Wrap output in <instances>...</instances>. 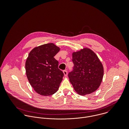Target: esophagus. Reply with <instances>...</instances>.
I'll return each mask as SVG.
<instances>
[{"label": "esophagus", "instance_id": "1", "mask_svg": "<svg viewBox=\"0 0 129 129\" xmlns=\"http://www.w3.org/2000/svg\"><path fill=\"white\" fill-rule=\"evenodd\" d=\"M63 73L64 74V75L65 76H67L68 75V71L67 70H64L63 71Z\"/></svg>", "mask_w": 129, "mask_h": 129}]
</instances>
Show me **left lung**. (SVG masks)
Returning <instances> with one entry per match:
<instances>
[{
	"mask_svg": "<svg viewBox=\"0 0 129 129\" xmlns=\"http://www.w3.org/2000/svg\"><path fill=\"white\" fill-rule=\"evenodd\" d=\"M74 70L69 74L74 90L84 96L95 91L100 86L104 68L98 56L91 49L83 48L72 54Z\"/></svg>",
	"mask_w": 129,
	"mask_h": 129,
	"instance_id": "left-lung-1",
	"label": "left lung"
}]
</instances>
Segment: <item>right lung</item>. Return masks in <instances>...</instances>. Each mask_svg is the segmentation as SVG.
<instances>
[{
    "mask_svg": "<svg viewBox=\"0 0 129 129\" xmlns=\"http://www.w3.org/2000/svg\"><path fill=\"white\" fill-rule=\"evenodd\" d=\"M59 47L54 43L36 47L29 53L25 62L26 74L34 90L42 96L52 95L58 90L63 73L54 58Z\"/></svg>",
    "mask_w": 129,
    "mask_h": 129,
    "instance_id": "1",
    "label": "right lung"
}]
</instances>
